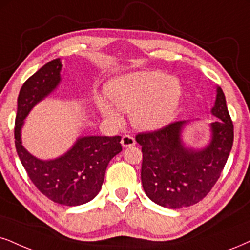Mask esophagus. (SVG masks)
I'll return each instance as SVG.
<instances>
[{
	"mask_svg": "<svg viewBox=\"0 0 250 250\" xmlns=\"http://www.w3.org/2000/svg\"><path fill=\"white\" fill-rule=\"evenodd\" d=\"M122 146L123 147H131V146H134L135 145V139L132 135H128V134H124L122 137Z\"/></svg>",
	"mask_w": 250,
	"mask_h": 250,
	"instance_id": "34e87169",
	"label": "esophagus"
}]
</instances>
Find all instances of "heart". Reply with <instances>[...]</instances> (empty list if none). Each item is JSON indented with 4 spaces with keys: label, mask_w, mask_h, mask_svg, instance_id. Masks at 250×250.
Masks as SVG:
<instances>
[{
    "label": "heart",
    "mask_w": 250,
    "mask_h": 250,
    "mask_svg": "<svg viewBox=\"0 0 250 250\" xmlns=\"http://www.w3.org/2000/svg\"><path fill=\"white\" fill-rule=\"evenodd\" d=\"M182 88L176 79L160 72H134L117 79L109 97L98 106L104 116L122 123L120 111L132 113V122L144 131H155L167 125L180 104Z\"/></svg>",
    "instance_id": "heart-1"
}]
</instances>
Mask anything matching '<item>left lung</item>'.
I'll list each match as a JSON object with an SVG mask.
<instances>
[{"instance_id": "obj_1", "label": "left lung", "mask_w": 250, "mask_h": 250, "mask_svg": "<svg viewBox=\"0 0 250 250\" xmlns=\"http://www.w3.org/2000/svg\"><path fill=\"white\" fill-rule=\"evenodd\" d=\"M212 115L211 141L202 149L184 146L182 130L188 122L171 123L158 131L135 137L141 146V182L150 200L169 208L198 203L210 192L220 177L233 146L234 127L220 87Z\"/></svg>"}]
</instances>
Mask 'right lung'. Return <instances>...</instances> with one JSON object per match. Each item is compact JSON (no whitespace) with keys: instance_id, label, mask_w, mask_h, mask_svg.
Instances as JSON below:
<instances>
[{"instance_id":"add662e5","label":"right lung","mask_w":250,"mask_h":250,"mask_svg":"<svg viewBox=\"0 0 250 250\" xmlns=\"http://www.w3.org/2000/svg\"><path fill=\"white\" fill-rule=\"evenodd\" d=\"M62 63L47 62L21 88L15 122V145L30 180L42 195L58 204L78 206L100 192L110 160L122 152V137H82L68 152L54 160H40L24 148L21 131L32 107L59 85Z\"/></svg>"}]
</instances>
